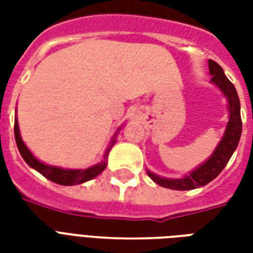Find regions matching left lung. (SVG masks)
<instances>
[{
    "label": "left lung",
    "instance_id": "obj_1",
    "mask_svg": "<svg viewBox=\"0 0 253 253\" xmlns=\"http://www.w3.org/2000/svg\"><path fill=\"white\" fill-rule=\"evenodd\" d=\"M209 70L211 74V83L215 84L221 92L225 94L228 99V110H229V122L222 139L219 141L215 150L212 152L210 159L206 163L199 165L196 169L191 172L190 175L184 176L181 179H167L157 176L153 172L148 170V176L157 183L159 186L170 188V190L186 191L194 190L198 187L206 186L217 177L222 169L226 167L228 161L232 157V154L239 145L240 137H241V130H243V122L240 115V100L237 90L234 85L225 76L222 67L217 62L209 59Z\"/></svg>",
    "mask_w": 253,
    "mask_h": 253
}]
</instances>
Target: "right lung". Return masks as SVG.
I'll return each mask as SVG.
<instances>
[{
	"instance_id": "obj_1",
	"label": "right lung",
	"mask_w": 253,
	"mask_h": 253,
	"mask_svg": "<svg viewBox=\"0 0 253 253\" xmlns=\"http://www.w3.org/2000/svg\"><path fill=\"white\" fill-rule=\"evenodd\" d=\"M119 130H121V127L116 130V132L114 134V137L111 139L110 145H108V148L105 150L104 159H103L101 163L93 165V167H89L86 169H65V168H59V167H54V165H47L36 159L35 156L30 152V149L25 146V143L23 142V139H21L17 118H16V121H14V138H16V143H17V148H19V152L20 154H21V157L24 159L25 163L30 165L31 168H34L35 170H38L39 173H42V175L44 176L46 179H48V180L54 181V183H57V184H61V186H76V184H81V183L92 180L96 176L100 175V173L105 169V167H107L108 153H110L111 148H112L114 143H115V137Z\"/></svg>"
}]
</instances>
